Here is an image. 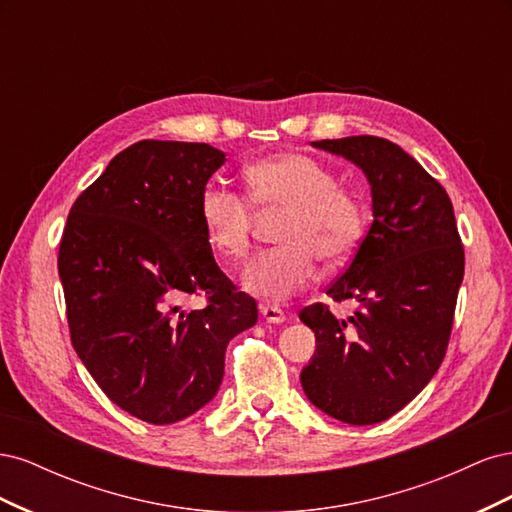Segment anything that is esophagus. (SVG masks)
<instances>
[{
  "label": "esophagus",
  "instance_id": "1",
  "mask_svg": "<svg viewBox=\"0 0 512 512\" xmlns=\"http://www.w3.org/2000/svg\"><path fill=\"white\" fill-rule=\"evenodd\" d=\"M260 314L271 324H282L286 320V312L277 305H260Z\"/></svg>",
  "mask_w": 512,
  "mask_h": 512
}]
</instances>
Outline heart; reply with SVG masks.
<instances>
[{
    "label": "heart",
    "instance_id": "obj_1",
    "mask_svg": "<svg viewBox=\"0 0 512 512\" xmlns=\"http://www.w3.org/2000/svg\"><path fill=\"white\" fill-rule=\"evenodd\" d=\"M252 200L220 181L200 194V222L209 245L228 260L250 252L254 206L286 209L280 228L284 245L260 254L243 273L245 290L265 301H284L318 275V256L346 258L363 235L359 196L337 185L329 166L305 153H277L245 168Z\"/></svg>",
    "mask_w": 512,
    "mask_h": 512
}]
</instances>
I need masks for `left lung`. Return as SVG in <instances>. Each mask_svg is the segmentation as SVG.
<instances>
[{
	"mask_svg": "<svg viewBox=\"0 0 512 512\" xmlns=\"http://www.w3.org/2000/svg\"><path fill=\"white\" fill-rule=\"evenodd\" d=\"M312 147L363 170L374 220L327 290L359 309L344 320L322 303L299 314L316 333L301 386L337 421L374 425L410 404L438 371L463 280V247L446 190L399 145L348 136Z\"/></svg>",
	"mask_w": 512,
	"mask_h": 512,
	"instance_id": "1",
	"label": "left lung"
}]
</instances>
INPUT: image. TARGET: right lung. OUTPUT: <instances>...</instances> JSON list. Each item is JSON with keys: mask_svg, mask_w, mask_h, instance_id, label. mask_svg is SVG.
I'll return each mask as SVG.
<instances>
[{"mask_svg": "<svg viewBox=\"0 0 512 512\" xmlns=\"http://www.w3.org/2000/svg\"><path fill=\"white\" fill-rule=\"evenodd\" d=\"M224 162L205 143H134L76 198L61 237L72 346L106 397L151 425L207 406L228 342L258 320L200 222V194ZM192 293L210 305L185 313Z\"/></svg>", "mask_w": 512, "mask_h": 512, "instance_id": "add662e5", "label": "right lung"}]
</instances>
